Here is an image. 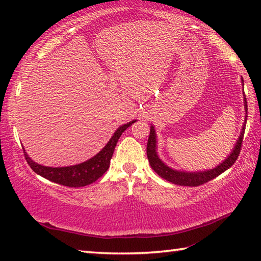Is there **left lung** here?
Segmentation results:
<instances>
[{"label":"left lung","mask_w":261,"mask_h":261,"mask_svg":"<svg viewBox=\"0 0 261 261\" xmlns=\"http://www.w3.org/2000/svg\"><path fill=\"white\" fill-rule=\"evenodd\" d=\"M244 107H245V112H247L246 98H244ZM246 117H247V113L245 116L244 124H243L241 136H240V138H238L237 143L235 145V147H233L230 155H229L226 160L221 163L220 166L213 168V169L206 170V171H198V173L177 171V170H174L168 166H166L165 163H163L160 159H159L158 154H156L155 130H154L153 126H151V132H149L147 148H146L149 165H151L152 169L155 171V173L160 176V177L165 178L166 180H168V182H171L174 184L185 185V187H198V185H201L206 182H210L211 179L218 177L220 174H222L223 171L229 169V168H230L233 163L236 162L238 155H240L241 148H242V141H243V137H244L245 125H246Z\"/></svg>","instance_id":"8db88e82"}]
</instances>
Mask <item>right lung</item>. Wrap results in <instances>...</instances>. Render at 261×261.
<instances>
[{
    "mask_svg": "<svg viewBox=\"0 0 261 261\" xmlns=\"http://www.w3.org/2000/svg\"><path fill=\"white\" fill-rule=\"evenodd\" d=\"M135 122L136 121L129 122L118 127L115 131L114 136L108 141V144L95 156L85 162L79 163V165L59 168L41 166L35 163L33 160H31V158L26 154V152H24L25 160L28 161L29 166L32 168L34 173L51 180V182L69 188L86 187V185L95 182L96 179L100 178L107 171L110 165V159L113 156L115 146H116L121 135L123 134V131L126 130Z\"/></svg>",
    "mask_w": 261,
    "mask_h": 261,
    "instance_id": "add662e5",
    "label": "right lung"
}]
</instances>
